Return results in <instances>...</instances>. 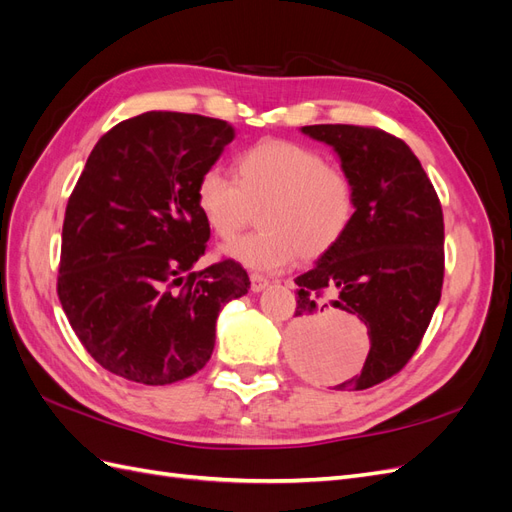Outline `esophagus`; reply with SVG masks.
<instances>
[{
	"instance_id": "1",
	"label": "esophagus",
	"mask_w": 512,
	"mask_h": 512,
	"mask_svg": "<svg viewBox=\"0 0 512 512\" xmlns=\"http://www.w3.org/2000/svg\"><path fill=\"white\" fill-rule=\"evenodd\" d=\"M250 282H252V290L254 292H260V290H265L267 286H269V280L265 275H258V273H252L250 275Z\"/></svg>"
}]
</instances>
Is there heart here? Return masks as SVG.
<instances>
[{
    "label": "heart",
    "instance_id": "1",
    "mask_svg": "<svg viewBox=\"0 0 512 512\" xmlns=\"http://www.w3.org/2000/svg\"><path fill=\"white\" fill-rule=\"evenodd\" d=\"M196 207L220 239L235 237L260 209V230L222 247L239 265L280 273L297 258L318 260L344 241L359 194L350 173L312 147L265 138L237 158V177L220 164L196 179Z\"/></svg>",
    "mask_w": 512,
    "mask_h": 512
}]
</instances>
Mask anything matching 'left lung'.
<instances>
[{"label":"left lung","mask_w":512,"mask_h":512,"mask_svg":"<svg viewBox=\"0 0 512 512\" xmlns=\"http://www.w3.org/2000/svg\"><path fill=\"white\" fill-rule=\"evenodd\" d=\"M305 134L335 147L359 205L344 241L299 275L290 350L305 369L322 365L333 316L359 318L369 352L359 376L335 391H363L393 378L421 346L444 282V218L421 162L401 138L371 126L322 123Z\"/></svg>","instance_id":"left-lung-1"}]
</instances>
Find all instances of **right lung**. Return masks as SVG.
Returning <instances> with one entry per match:
<instances>
[{
    "instance_id": "obj_1",
    "label": "right lung",
    "mask_w": 512,
    "mask_h": 512,
    "mask_svg": "<svg viewBox=\"0 0 512 512\" xmlns=\"http://www.w3.org/2000/svg\"><path fill=\"white\" fill-rule=\"evenodd\" d=\"M235 128L151 111L117 123L68 198L57 297L83 348L111 374L149 386L211 359L220 309L250 288L239 262L192 271L211 228L194 198Z\"/></svg>"
}]
</instances>
